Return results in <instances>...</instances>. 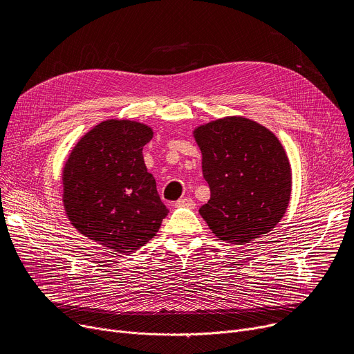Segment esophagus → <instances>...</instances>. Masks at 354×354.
Here are the masks:
<instances>
[{
	"instance_id": "esophagus-1",
	"label": "esophagus",
	"mask_w": 354,
	"mask_h": 354,
	"mask_svg": "<svg viewBox=\"0 0 354 354\" xmlns=\"http://www.w3.org/2000/svg\"><path fill=\"white\" fill-rule=\"evenodd\" d=\"M195 201L194 199H191V198H182V199H179V201H176L175 202V207L176 208H180V207H183V208H189V209H194L195 208Z\"/></svg>"
}]
</instances>
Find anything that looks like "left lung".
Listing matches in <instances>:
<instances>
[{
	"mask_svg": "<svg viewBox=\"0 0 354 354\" xmlns=\"http://www.w3.org/2000/svg\"><path fill=\"white\" fill-rule=\"evenodd\" d=\"M195 139L211 199L199 208L211 231L241 245L271 231L287 211L291 167L268 129L245 118L201 126Z\"/></svg>",
	"mask_w": 354,
	"mask_h": 354,
	"instance_id": "1",
	"label": "left lung"
}]
</instances>
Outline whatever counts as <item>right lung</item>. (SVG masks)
Wrapping results in <instances>:
<instances>
[{"label":"right lung","instance_id":"right-lung-1","mask_svg":"<svg viewBox=\"0 0 354 354\" xmlns=\"http://www.w3.org/2000/svg\"><path fill=\"white\" fill-rule=\"evenodd\" d=\"M152 129L130 120L93 127L73 149L63 172V202L71 224L120 254L152 239L167 208L143 162Z\"/></svg>","mask_w":354,"mask_h":354}]
</instances>
